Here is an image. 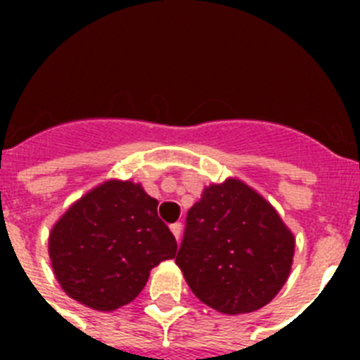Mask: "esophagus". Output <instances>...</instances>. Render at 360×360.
Listing matches in <instances>:
<instances>
[{
    "label": "esophagus",
    "mask_w": 360,
    "mask_h": 360,
    "mask_svg": "<svg viewBox=\"0 0 360 360\" xmlns=\"http://www.w3.org/2000/svg\"><path fill=\"white\" fill-rule=\"evenodd\" d=\"M169 230H172V233L175 236V239H179L181 230H183V224H181V222H175V224L169 226Z\"/></svg>",
    "instance_id": "obj_1"
}]
</instances>
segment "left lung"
<instances>
[{
    "label": "left lung",
    "instance_id": "8db88e82",
    "mask_svg": "<svg viewBox=\"0 0 360 360\" xmlns=\"http://www.w3.org/2000/svg\"><path fill=\"white\" fill-rule=\"evenodd\" d=\"M293 250L278 213L245 183L228 179L188 209L175 263L200 301L236 316L265 307L282 290Z\"/></svg>",
    "mask_w": 360,
    "mask_h": 360
}]
</instances>
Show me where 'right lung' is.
I'll use <instances>...</instances> for the list:
<instances>
[{
  "mask_svg": "<svg viewBox=\"0 0 360 360\" xmlns=\"http://www.w3.org/2000/svg\"><path fill=\"white\" fill-rule=\"evenodd\" d=\"M157 205L130 181H108L78 200L48 239L53 274L65 293L103 312L134 301L149 271L177 252Z\"/></svg>",
  "mask_w": 360,
  "mask_h": 360,
  "instance_id": "obj_1",
  "label": "right lung"
}]
</instances>
